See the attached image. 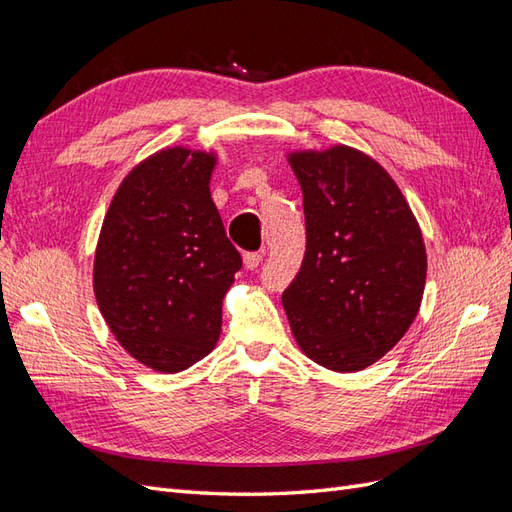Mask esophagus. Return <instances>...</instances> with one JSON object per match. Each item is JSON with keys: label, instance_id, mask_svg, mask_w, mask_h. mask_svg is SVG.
<instances>
[{"label": "esophagus", "instance_id": "1", "mask_svg": "<svg viewBox=\"0 0 512 512\" xmlns=\"http://www.w3.org/2000/svg\"><path fill=\"white\" fill-rule=\"evenodd\" d=\"M243 262H245V267L250 269V271L258 269V265L262 262V252H247V254H243Z\"/></svg>", "mask_w": 512, "mask_h": 512}]
</instances>
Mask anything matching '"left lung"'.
<instances>
[{
    "label": "left lung",
    "instance_id": "obj_1",
    "mask_svg": "<svg viewBox=\"0 0 512 512\" xmlns=\"http://www.w3.org/2000/svg\"><path fill=\"white\" fill-rule=\"evenodd\" d=\"M303 190L307 245L282 303L299 348L333 371L389 352L421 307V228L391 175L346 145L288 158Z\"/></svg>",
    "mask_w": 512,
    "mask_h": 512
}]
</instances>
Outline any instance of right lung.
<instances>
[{"mask_svg":"<svg viewBox=\"0 0 512 512\" xmlns=\"http://www.w3.org/2000/svg\"><path fill=\"white\" fill-rule=\"evenodd\" d=\"M213 153L162 149L130 170L106 211L94 292L138 363L177 374L218 344L222 301L241 269L209 192Z\"/></svg>","mask_w":512,"mask_h":512,"instance_id":"add662e5","label":"right lung"}]
</instances>
